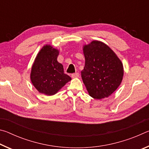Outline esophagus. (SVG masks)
I'll list each match as a JSON object with an SVG mask.
<instances>
[{
    "mask_svg": "<svg viewBox=\"0 0 149 149\" xmlns=\"http://www.w3.org/2000/svg\"><path fill=\"white\" fill-rule=\"evenodd\" d=\"M79 76V73H75V74H72V77L73 78H76V77H78Z\"/></svg>",
    "mask_w": 149,
    "mask_h": 149,
    "instance_id": "1",
    "label": "esophagus"
}]
</instances>
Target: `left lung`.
<instances>
[{
    "instance_id": "left-lung-1",
    "label": "left lung",
    "mask_w": 149,
    "mask_h": 149,
    "mask_svg": "<svg viewBox=\"0 0 149 149\" xmlns=\"http://www.w3.org/2000/svg\"><path fill=\"white\" fill-rule=\"evenodd\" d=\"M85 63L81 78L91 97H108L122 83L123 64L115 52L104 42L93 41L84 45Z\"/></svg>"
}]
</instances>
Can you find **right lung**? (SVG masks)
<instances>
[{
    "instance_id": "obj_1",
    "label": "right lung",
    "mask_w": 149,
    "mask_h": 149,
    "mask_svg": "<svg viewBox=\"0 0 149 149\" xmlns=\"http://www.w3.org/2000/svg\"><path fill=\"white\" fill-rule=\"evenodd\" d=\"M59 50L46 45L35 58L31 71V81L39 93L53 95L71 80L64 74L62 64L57 61Z\"/></svg>"
}]
</instances>
